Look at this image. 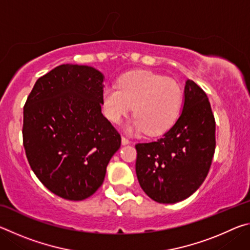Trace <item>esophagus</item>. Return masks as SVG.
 <instances>
[{
  "instance_id": "34e87169",
  "label": "esophagus",
  "mask_w": 250,
  "mask_h": 250,
  "mask_svg": "<svg viewBox=\"0 0 250 250\" xmlns=\"http://www.w3.org/2000/svg\"><path fill=\"white\" fill-rule=\"evenodd\" d=\"M121 142H122V145H129V143H130V140H129L128 138L122 137V138H121Z\"/></svg>"
}]
</instances>
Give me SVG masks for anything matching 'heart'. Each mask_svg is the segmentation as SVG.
<instances>
[{"instance_id": "b5f03b06", "label": "heart", "mask_w": 250, "mask_h": 250, "mask_svg": "<svg viewBox=\"0 0 250 250\" xmlns=\"http://www.w3.org/2000/svg\"><path fill=\"white\" fill-rule=\"evenodd\" d=\"M105 117L119 124L133 107L134 120L129 129L147 134L163 133L174 124L182 104V91L173 79L151 73L134 71L124 76L117 87L103 91Z\"/></svg>"}]
</instances>
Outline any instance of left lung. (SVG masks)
<instances>
[{
  "label": "left lung",
  "mask_w": 250,
  "mask_h": 250,
  "mask_svg": "<svg viewBox=\"0 0 250 250\" xmlns=\"http://www.w3.org/2000/svg\"><path fill=\"white\" fill-rule=\"evenodd\" d=\"M184 96L183 110L172 128L156 141L135 145L139 184L162 204L183 201L200 188L216 146V124L205 91L188 79Z\"/></svg>",
  "instance_id": "obj_1"
}]
</instances>
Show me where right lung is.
I'll return each instance as SVG.
<instances>
[{
    "instance_id": "obj_1",
    "label": "right lung",
    "mask_w": 250,
    "mask_h": 250,
    "mask_svg": "<svg viewBox=\"0 0 250 250\" xmlns=\"http://www.w3.org/2000/svg\"><path fill=\"white\" fill-rule=\"evenodd\" d=\"M103 83V74L92 67L61 65L37 79L24 104L29 167L65 200L91 196L121 145L120 133L101 113Z\"/></svg>"
}]
</instances>
